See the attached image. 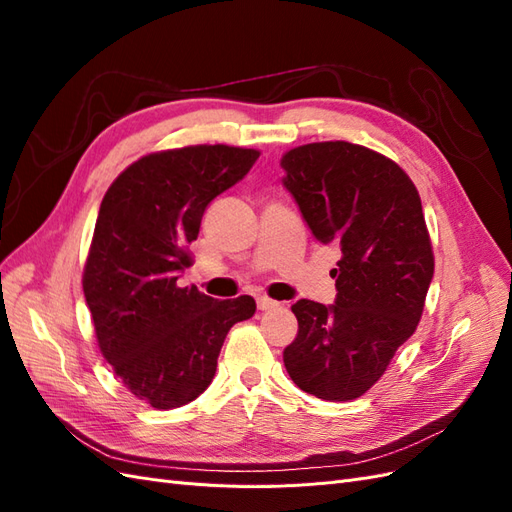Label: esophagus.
Segmentation results:
<instances>
[{"mask_svg": "<svg viewBox=\"0 0 512 512\" xmlns=\"http://www.w3.org/2000/svg\"><path fill=\"white\" fill-rule=\"evenodd\" d=\"M256 305H258L260 312H269V309L280 307V303L273 301V299H269V297H258V299H256Z\"/></svg>", "mask_w": 512, "mask_h": 512, "instance_id": "34e87169", "label": "esophagus"}]
</instances>
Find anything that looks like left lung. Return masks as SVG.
<instances>
[{"mask_svg":"<svg viewBox=\"0 0 512 512\" xmlns=\"http://www.w3.org/2000/svg\"><path fill=\"white\" fill-rule=\"evenodd\" d=\"M284 185L320 243L342 260L333 305H292L299 333L284 365L301 391L327 401L361 397L416 331L433 252L412 179L378 151L346 141L309 143L282 158Z\"/></svg>","mask_w":512,"mask_h":512,"instance_id":"left-lung-1","label":"left lung"}]
</instances>
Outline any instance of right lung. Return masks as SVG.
I'll use <instances>...</instances> for the list:
<instances>
[{"instance_id":"obj_1","label":"right lung","mask_w":512,"mask_h":512,"mask_svg":"<svg viewBox=\"0 0 512 512\" xmlns=\"http://www.w3.org/2000/svg\"><path fill=\"white\" fill-rule=\"evenodd\" d=\"M260 151L192 145L149 153L106 190L83 271L98 346L126 389L158 410L211 384L224 339L252 318V297L218 301L181 288L190 243L211 200L241 181Z\"/></svg>"}]
</instances>
